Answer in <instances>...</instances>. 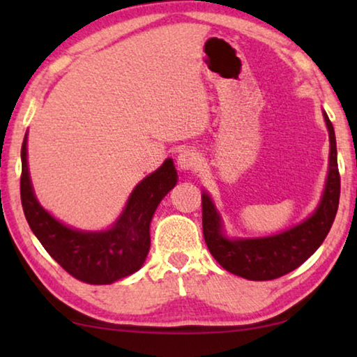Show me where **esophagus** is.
Listing matches in <instances>:
<instances>
[{
	"label": "esophagus",
	"mask_w": 357,
	"mask_h": 357,
	"mask_svg": "<svg viewBox=\"0 0 357 357\" xmlns=\"http://www.w3.org/2000/svg\"><path fill=\"white\" fill-rule=\"evenodd\" d=\"M198 159H200V155H198V153H197L195 149H192V148L183 149L178 154V159H176L179 170L192 172L193 168L198 165Z\"/></svg>",
	"instance_id": "34e87169"
}]
</instances>
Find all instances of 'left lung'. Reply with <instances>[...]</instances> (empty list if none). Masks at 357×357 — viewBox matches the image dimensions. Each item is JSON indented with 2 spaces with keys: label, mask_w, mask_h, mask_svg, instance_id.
Wrapping results in <instances>:
<instances>
[{
  "label": "left lung",
  "mask_w": 357,
  "mask_h": 357,
  "mask_svg": "<svg viewBox=\"0 0 357 357\" xmlns=\"http://www.w3.org/2000/svg\"><path fill=\"white\" fill-rule=\"evenodd\" d=\"M329 132V170L326 185L317 209L298 225L266 238H228L215 204L206 192L202 193L203 234L206 245L217 263L228 273L247 280H273L291 273L310 258L328 236L334 223L340 174L337 167V144L332 123L323 112Z\"/></svg>",
  "instance_id": "8db88e82"
}]
</instances>
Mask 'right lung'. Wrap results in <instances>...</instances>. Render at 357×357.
<instances>
[{"mask_svg":"<svg viewBox=\"0 0 357 357\" xmlns=\"http://www.w3.org/2000/svg\"><path fill=\"white\" fill-rule=\"evenodd\" d=\"M26 143L28 134L22 144V206L29 228L48 255L72 277L91 285H110L137 273L148 257L149 225L155 209L178 183L173 160L167 159L135 185L110 228L83 231L64 225L40 206L29 178Z\"/></svg>","mask_w":357,"mask_h":357,"instance_id":"right-lung-1","label":"right lung"}]
</instances>
